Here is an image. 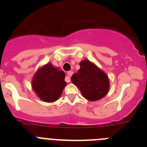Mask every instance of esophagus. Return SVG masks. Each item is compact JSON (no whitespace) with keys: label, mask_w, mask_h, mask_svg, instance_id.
Listing matches in <instances>:
<instances>
[{"label":"esophagus","mask_w":147,"mask_h":147,"mask_svg":"<svg viewBox=\"0 0 147 147\" xmlns=\"http://www.w3.org/2000/svg\"><path fill=\"white\" fill-rule=\"evenodd\" d=\"M72 74L73 71H68V72H67V76L65 78V81L67 82H70V80H71V76H72Z\"/></svg>","instance_id":"obj_1"}]
</instances>
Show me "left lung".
<instances>
[{
  "mask_svg": "<svg viewBox=\"0 0 147 147\" xmlns=\"http://www.w3.org/2000/svg\"><path fill=\"white\" fill-rule=\"evenodd\" d=\"M80 65L78 72L71 76V82L80 89L82 95L91 102L105 96L110 88L107 74L88 59L81 61Z\"/></svg>",
  "mask_w": 147,
  "mask_h": 147,
  "instance_id": "1",
  "label": "left lung"
}]
</instances>
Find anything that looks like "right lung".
<instances>
[{"instance_id":"1","label":"right lung","mask_w":147,"mask_h":147,"mask_svg":"<svg viewBox=\"0 0 147 147\" xmlns=\"http://www.w3.org/2000/svg\"><path fill=\"white\" fill-rule=\"evenodd\" d=\"M65 74L51 63L39 68L34 76L32 86L39 98L45 102H54L59 99L66 85Z\"/></svg>"}]
</instances>
